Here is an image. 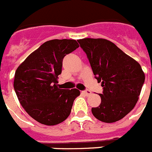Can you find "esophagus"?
Wrapping results in <instances>:
<instances>
[{
	"mask_svg": "<svg viewBox=\"0 0 152 152\" xmlns=\"http://www.w3.org/2000/svg\"><path fill=\"white\" fill-rule=\"evenodd\" d=\"M83 94H85L86 96H89V95H90V94H91V91H90V90H84V91H83Z\"/></svg>",
	"mask_w": 152,
	"mask_h": 152,
	"instance_id": "esophagus-1",
	"label": "esophagus"
}]
</instances>
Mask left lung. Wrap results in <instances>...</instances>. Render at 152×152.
<instances>
[{"label": "left lung", "instance_id": "left-lung-1", "mask_svg": "<svg viewBox=\"0 0 152 152\" xmlns=\"http://www.w3.org/2000/svg\"><path fill=\"white\" fill-rule=\"evenodd\" d=\"M78 42L103 87L101 103L92 108V113L105 123L122 119L134 107L145 83L141 66L106 39H83Z\"/></svg>", "mask_w": 152, "mask_h": 152}]
</instances>
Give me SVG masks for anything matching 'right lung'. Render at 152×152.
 I'll use <instances>...</instances> for the list:
<instances>
[{"mask_svg":"<svg viewBox=\"0 0 152 152\" xmlns=\"http://www.w3.org/2000/svg\"><path fill=\"white\" fill-rule=\"evenodd\" d=\"M79 47L76 40L53 39L43 43L18 66L14 89L25 111L45 125H56L69 116L77 89H59L62 60Z\"/></svg>","mask_w":152,"mask_h":152,"instance_id":"right-lung-1","label":"right lung"}]
</instances>
